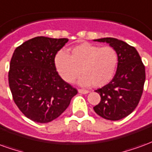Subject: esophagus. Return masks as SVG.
<instances>
[{"instance_id":"esophagus-1","label":"esophagus","mask_w":152,"mask_h":152,"mask_svg":"<svg viewBox=\"0 0 152 152\" xmlns=\"http://www.w3.org/2000/svg\"><path fill=\"white\" fill-rule=\"evenodd\" d=\"M78 92L80 94H88L89 92V90H86V89H78Z\"/></svg>"}]
</instances>
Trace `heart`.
I'll return each mask as SVG.
<instances>
[{
  "mask_svg": "<svg viewBox=\"0 0 152 152\" xmlns=\"http://www.w3.org/2000/svg\"><path fill=\"white\" fill-rule=\"evenodd\" d=\"M119 55L112 46L84 42L70 49L69 54L60 50L54 58V66L62 79L72 83L83 73L79 84L102 87L108 84L116 72Z\"/></svg>",
  "mask_w": 152,
  "mask_h": 152,
  "instance_id": "b5f03b06",
  "label": "heart"
}]
</instances>
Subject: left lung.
<instances>
[{
  "mask_svg": "<svg viewBox=\"0 0 152 152\" xmlns=\"http://www.w3.org/2000/svg\"><path fill=\"white\" fill-rule=\"evenodd\" d=\"M94 40L109 44L119 55L117 70L112 81L95 90L101 101L94 110L104 119L119 121L134 112L140 101L146 79L145 66L136 49L123 40L112 37Z\"/></svg>",
  "mask_w": 152,
  "mask_h": 152,
  "instance_id": "8db88e82",
  "label": "left lung"
}]
</instances>
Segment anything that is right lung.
I'll return each instance as SVG.
<instances>
[{
  "label": "right lung",
  "instance_id": "right-lung-1",
  "mask_svg": "<svg viewBox=\"0 0 152 152\" xmlns=\"http://www.w3.org/2000/svg\"><path fill=\"white\" fill-rule=\"evenodd\" d=\"M66 38L37 37L15 49L10 60L9 86L13 99L26 117L48 123L62 114L77 90L56 71L54 58Z\"/></svg>",
  "mask_w": 152,
  "mask_h": 152
}]
</instances>
